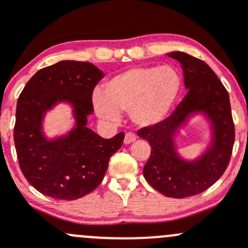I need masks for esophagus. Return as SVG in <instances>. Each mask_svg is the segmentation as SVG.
<instances>
[{
    "label": "esophagus",
    "mask_w": 248,
    "mask_h": 248,
    "mask_svg": "<svg viewBox=\"0 0 248 248\" xmlns=\"http://www.w3.org/2000/svg\"><path fill=\"white\" fill-rule=\"evenodd\" d=\"M137 139V136L134 133H132V132H128V133H126V136H124V144H131V142L136 141Z\"/></svg>",
    "instance_id": "obj_1"
}]
</instances>
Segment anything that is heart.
<instances>
[{
  "mask_svg": "<svg viewBox=\"0 0 248 248\" xmlns=\"http://www.w3.org/2000/svg\"><path fill=\"white\" fill-rule=\"evenodd\" d=\"M181 86L174 67H133L104 82L103 94L93 96L94 109L107 121L117 122L120 111H129L137 124L152 126L168 115Z\"/></svg>",
  "mask_w": 248,
  "mask_h": 248,
  "instance_id": "b5f03b06",
  "label": "heart"
}]
</instances>
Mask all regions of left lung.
Wrapping results in <instances>:
<instances>
[{
    "instance_id": "obj_1",
    "label": "left lung",
    "mask_w": 248,
    "mask_h": 248,
    "mask_svg": "<svg viewBox=\"0 0 248 248\" xmlns=\"http://www.w3.org/2000/svg\"><path fill=\"white\" fill-rule=\"evenodd\" d=\"M184 71L187 94L166 120L138 131L149 141L151 155L144 167L145 180L156 191L170 198H186L202 193L223 175L231 161L235 140L231 102L226 87L202 60L186 52L174 51ZM202 112L212 121V146L197 161L179 158L173 136L192 113Z\"/></svg>"
}]
</instances>
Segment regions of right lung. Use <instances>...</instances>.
I'll use <instances>...</instances> for the list:
<instances>
[{
	"label": "right lung",
	"mask_w": 248,
	"mask_h": 248,
	"mask_svg": "<svg viewBox=\"0 0 248 248\" xmlns=\"http://www.w3.org/2000/svg\"><path fill=\"white\" fill-rule=\"evenodd\" d=\"M103 77L89 62L60 61L37 72L17 98L14 142L20 169L30 185L50 198L76 201L91 193L121 147L124 132L104 139L86 127L93 112L92 92ZM59 101L72 104L76 127L67 136L47 140L43 116Z\"/></svg>",
	"instance_id": "right-lung-1"
}]
</instances>
